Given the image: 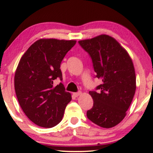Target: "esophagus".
Instances as JSON below:
<instances>
[{"label": "esophagus", "mask_w": 153, "mask_h": 153, "mask_svg": "<svg viewBox=\"0 0 153 153\" xmlns=\"http://www.w3.org/2000/svg\"><path fill=\"white\" fill-rule=\"evenodd\" d=\"M81 94V92L79 91V92H77V93H73V95H74V97H78V96L80 95Z\"/></svg>", "instance_id": "esophagus-1"}]
</instances>
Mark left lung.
Listing matches in <instances>:
<instances>
[{"label": "left lung", "instance_id": "left-lung-1", "mask_svg": "<svg viewBox=\"0 0 153 153\" xmlns=\"http://www.w3.org/2000/svg\"><path fill=\"white\" fill-rule=\"evenodd\" d=\"M91 56L96 77L102 83L99 92L90 91L93 106L87 111L90 120L98 126L111 128L126 116L136 91V74L127 51L114 37L100 35L79 41Z\"/></svg>", "mask_w": 153, "mask_h": 153}]
</instances>
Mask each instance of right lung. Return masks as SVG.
I'll return each instance as SVG.
<instances>
[{"label":"right lung","mask_w":153,"mask_h":153,"mask_svg":"<svg viewBox=\"0 0 153 153\" xmlns=\"http://www.w3.org/2000/svg\"><path fill=\"white\" fill-rule=\"evenodd\" d=\"M76 40L40 39L21 58L14 75V89L23 111L35 125L50 128L62 120L72 100L62 83L60 63Z\"/></svg>","instance_id":"1"}]
</instances>
